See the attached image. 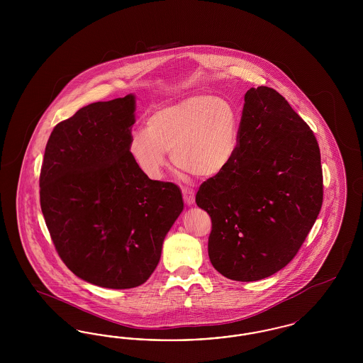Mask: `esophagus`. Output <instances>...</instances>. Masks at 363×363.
Here are the masks:
<instances>
[{
	"mask_svg": "<svg viewBox=\"0 0 363 363\" xmlns=\"http://www.w3.org/2000/svg\"><path fill=\"white\" fill-rule=\"evenodd\" d=\"M182 196H184V201H185L186 206H193V204H194L196 196H194V191H193V190L184 188V189H182Z\"/></svg>",
	"mask_w": 363,
	"mask_h": 363,
	"instance_id": "34e87169",
	"label": "esophagus"
}]
</instances>
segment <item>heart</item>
Wrapping results in <instances>:
<instances>
[{"mask_svg": "<svg viewBox=\"0 0 363 363\" xmlns=\"http://www.w3.org/2000/svg\"><path fill=\"white\" fill-rule=\"evenodd\" d=\"M241 117L225 98L193 95L154 111L147 130L138 129L129 141V154L150 179H162L174 164L185 173L213 178L230 167L240 148Z\"/></svg>", "mask_w": 363, "mask_h": 363, "instance_id": "b5f03b06", "label": "heart"}]
</instances>
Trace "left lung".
Returning <instances> with one entry per match:
<instances>
[{
    "label": "left lung",
    "mask_w": 363,
    "mask_h": 363,
    "mask_svg": "<svg viewBox=\"0 0 363 363\" xmlns=\"http://www.w3.org/2000/svg\"><path fill=\"white\" fill-rule=\"evenodd\" d=\"M211 216L208 256L237 281L271 277L295 257L323 206L318 143L274 88L245 94L240 148L196 194Z\"/></svg>",
    "instance_id": "obj_1"
}]
</instances>
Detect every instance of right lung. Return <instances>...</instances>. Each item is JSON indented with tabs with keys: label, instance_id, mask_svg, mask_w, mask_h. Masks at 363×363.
<instances>
[{
	"label": "right lung",
	"instance_id": "1",
	"mask_svg": "<svg viewBox=\"0 0 363 363\" xmlns=\"http://www.w3.org/2000/svg\"><path fill=\"white\" fill-rule=\"evenodd\" d=\"M135 96L91 104L60 122L40 169V208L58 256L76 277L125 290L155 271L184 209L173 182L152 181L129 154Z\"/></svg>",
	"mask_w": 363,
	"mask_h": 363
}]
</instances>
